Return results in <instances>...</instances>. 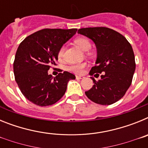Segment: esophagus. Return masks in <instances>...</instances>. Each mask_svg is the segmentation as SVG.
Wrapping results in <instances>:
<instances>
[{"instance_id": "esophagus-1", "label": "esophagus", "mask_w": 148, "mask_h": 148, "mask_svg": "<svg viewBox=\"0 0 148 148\" xmlns=\"http://www.w3.org/2000/svg\"><path fill=\"white\" fill-rule=\"evenodd\" d=\"M84 77L80 76V75H76V79H82Z\"/></svg>"}]
</instances>
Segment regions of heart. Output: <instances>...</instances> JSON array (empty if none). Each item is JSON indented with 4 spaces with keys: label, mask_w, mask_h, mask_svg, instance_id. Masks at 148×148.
Here are the masks:
<instances>
[{
    "label": "heart",
    "mask_w": 148,
    "mask_h": 148,
    "mask_svg": "<svg viewBox=\"0 0 148 148\" xmlns=\"http://www.w3.org/2000/svg\"><path fill=\"white\" fill-rule=\"evenodd\" d=\"M75 44L78 46V47L80 48L81 49L84 51H87L91 47V44H90V40H88L86 38H78L75 40ZM65 47L64 46H62L61 48L59 49L58 52V59H61L63 58V56H64V53ZM86 66L85 63H78V64H73L69 67L70 70L74 72L75 73H82L83 71L84 68Z\"/></svg>",
    "instance_id": "b5f03b06"
}]
</instances>
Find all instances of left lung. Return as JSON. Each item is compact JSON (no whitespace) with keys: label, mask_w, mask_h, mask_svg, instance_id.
Returning a JSON list of instances; mask_svg holds the SVG:
<instances>
[{"label":"left lung","mask_w":148,"mask_h":148,"mask_svg":"<svg viewBox=\"0 0 148 148\" xmlns=\"http://www.w3.org/2000/svg\"><path fill=\"white\" fill-rule=\"evenodd\" d=\"M78 33L91 39L97 48L96 65L92 66L90 75L96 77L102 73L98 82L91 77L94 84L86 91V95L101 105L118 101L131 85L135 72V56L131 45L125 36L107 27L82 28Z\"/></svg>","instance_id":"1"}]
</instances>
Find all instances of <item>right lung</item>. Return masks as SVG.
<instances>
[{
    "mask_svg": "<svg viewBox=\"0 0 148 148\" xmlns=\"http://www.w3.org/2000/svg\"><path fill=\"white\" fill-rule=\"evenodd\" d=\"M77 29H44L29 35L20 44L13 64L15 78L26 99L40 107L52 105L64 95L68 82L75 76L69 72L53 77L58 52Z\"/></svg>",
    "mask_w": 148,
    "mask_h": 148,
    "instance_id": "1",
    "label": "right lung"
}]
</instances>
